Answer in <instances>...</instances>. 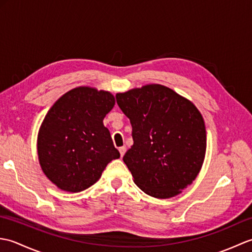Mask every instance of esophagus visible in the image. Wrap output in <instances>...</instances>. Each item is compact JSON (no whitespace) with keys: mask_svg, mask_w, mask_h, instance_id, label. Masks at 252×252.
<instances>
[{"mask_svg":"<svg viewBox=\"0 0 252 252\" xmlns=\"http://www.w3.org/2000/svg\"><path fill=\"white\" fill-rule=\"evenodd\" d=\"M119 152H120V155H121V157H123V156H125V154H126V147H125V146H122V147H119Z\"/></svg>","mask_w":252,"mask_h":252,"instance_id":"34e87169","label":"esophagus"}]
</instances>
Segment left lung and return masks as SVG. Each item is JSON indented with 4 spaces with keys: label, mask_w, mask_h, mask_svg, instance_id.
<instances>
[{
    "label": "left lung",
    "mask_w": 252,
    "mask_h": 252,
    "mask_svg": "<svg viewBox=\"0 0 252 252\" xmlns=\"http://www.w3.org/2000/svg\"><path fill=\"white\" fill-rule=\"evenodd\" d=\"M130 119L133 145L123 156L145 194L165 199L192 183L207 148L205 121L190 100L161 84L116 95Z\"/></svg>",
    "instance_id": "obj_1"
}]
</instances>
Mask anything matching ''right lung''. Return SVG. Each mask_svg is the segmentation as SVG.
<instances>
[{
    "label": "right lung",
    "instance_id": "add662e5",
    "mask_svg": "<svg viewBox=\"0 0 252 252\" xmlns=\"http://www.w3.org/2000/svg\"><path fill=\"white\" fill-rule=\"evenodd\" d=\"M115 96L90 87L68 91L47 111L37 134L43 173L58 189L79 192L99 180L111 160L120 157L104 126Z\"/></svg>",
    "mask_w": 252,
    "mask_h": 252
}]
</instances>
